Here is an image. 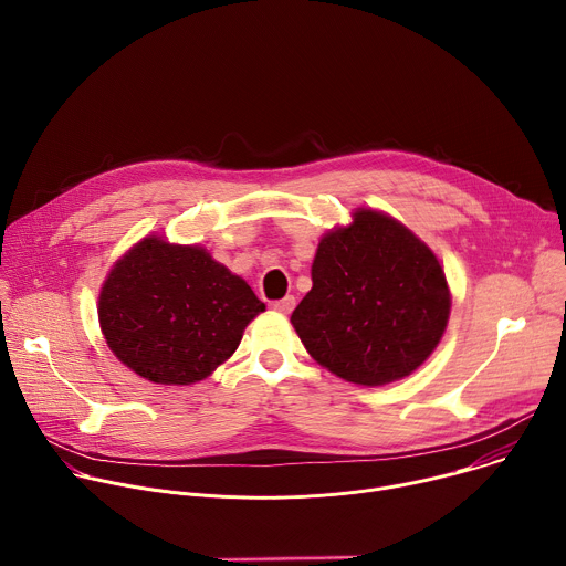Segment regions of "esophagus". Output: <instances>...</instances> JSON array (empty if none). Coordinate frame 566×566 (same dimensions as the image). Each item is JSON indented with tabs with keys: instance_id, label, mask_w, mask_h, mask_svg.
<instances>
[{
	"instance_id": "34e87169",
	"label": "esophagus",
	"mask_w": 566,
	"mask_h": 566,
	"mask_svg": "<svg viewBox=\"0 0 566 566\" xmlns=\"http://www.w3.org/2000/svg\"><path fill=\"white\" fill-rule=\"evenodd\" d=\"M273 308L280 311V313H291V311L295 308V297H293V295H286V297L277 300V302H273Z\"/></svg>"
}]
</instances>
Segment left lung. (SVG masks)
<instances>
[{"instance_id":"8db88e82","label":"left lung","mask_w":566,"mask_h":566,"mask_svg":"<svg viewBox=\"0 0 566 566\" xmlns=\"http://www.w3.org/2000/svg\"><path fill=\"white\" fill-rule=\"evenodd\" d=\"M313 286L291 322L306 352L356 385L412 374L439 345L448 315L446 273L423 241L387 214L358 210L322 237Z\"/></svg>"}]
</instances>
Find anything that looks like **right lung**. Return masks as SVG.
<instances>
[{
  "mask_svg": "<svg viewBox=\"0 0 566 566\" xmlns=\"http://www.w3.org/2000/svg\"><path fill=\"white\" fill-rule=\"evenodd\" d=\"M264 308L203 249L147 237L112 269L98 319L109 349L132 371L158 385H190L232 356Z\"/></svg>",
  "mask_w": 566,
  "mask_h": 566,
  "instance_id": "1",
  "label": "right lung"
}]
</instances>
